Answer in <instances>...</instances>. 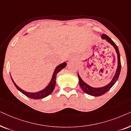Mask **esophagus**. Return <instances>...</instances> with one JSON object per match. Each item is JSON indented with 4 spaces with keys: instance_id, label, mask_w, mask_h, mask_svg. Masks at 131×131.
Returning <instances> with one entry per match:
<instances>
[{
    "instance_id": "obj_1",
    "label": "esophagus",
    "mask_w": 131,
    "mask_h": 131,
    "mask_svg": "<svg viewBox=\"0 0 131 131\" xmlns=\"http://www.w3.org/2000/svg\"><path fill=\"white\" fill-rule=\"evenodd\" d=\"M75 60V58H74V57H70V58H69V61H74Z\"/></svg>"
}]
</instances>
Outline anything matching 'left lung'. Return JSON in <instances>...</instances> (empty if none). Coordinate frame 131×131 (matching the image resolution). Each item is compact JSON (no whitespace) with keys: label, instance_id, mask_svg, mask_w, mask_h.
<instances>
[{"label":"left lung","instance_id":"8db88e82","mask_svg":"<svg viewBox=\"0 0 131 131\" xmlns=\"http://www.w3.org/2000/svg\"><path fill=\"white\" fill-rule=\"evenodd\" d=\"M101 38L105 40L107 42H108L109 43H110L113 46L115 51L116 52V53L117 55V69H116V73L114 74V76L112 80H111L110 83L107 84V85L104 86L103 87H100V88H94L91 86L89 85L88 84L85 83V82L82 80V79L80 78L79 73H78V76L79 78V85L81 89L83 90L84 92H85L86 94L94 96H99L101 95H103L104 94H105L107 91L110 90L111 88L113 86L115 83L117 81L118 78H119L120 73H121V56H120V53L119 51V49L117 45L114 43L113 41L108 36L106 35H101Z\"/></svg>","mask_w":131,"mask_h":131}]
</instances>
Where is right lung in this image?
I'll return each mask as SVG.
<instances>
[{"label":"right lung","instance_id":"1","mask_svg":"<svg viewBox=\"0 0 131 131\" xmlns=\"http://www.w3.org/2000/svg\"><path fill=\"white\" fill-rule=\"evenodd\" d=\"M66 66H67V63H66V62H64L63 63L60 64V65L57 66L54 70V71H53V73L52 74V76L51 81L49 82V84H48V85L46 86L43 89H42V90H41L40 91H38V92H27V91L23 90L22 89H21L20 88H19L18 86H17V84L14 82L13 79L12 78L11 76H10V78H11L12 82H13L14 85H15V86L17 88L18 90L20 91L21 93H23V94L27 96V97H29L30 98H31V99H35V100L42 99V98H45L47 96L49 95L53 92V89L55 88V84H56L57 74H58V73L60 72L62 69H63L64 68H65L66 67Z\"/></svg>","mask_w":131,"mask_h":131}]
</instances>
